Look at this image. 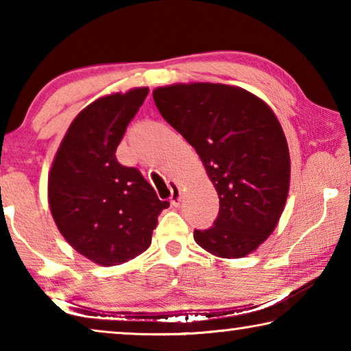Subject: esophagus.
I'll use <instances>...</instances> for the list:
<instances>
[{
    "mask_svg": "<svg viewBox=\"0 0 351 351\" xmlns=\"http://www.w3.org/2000/svg\"><path fill=\"white\" fill-rule=\"evenodd\" d=\"M170 186H171V195H170L171 204H173V206H180L181 197H182V189H181V186H180V184H178L176 181H171Z\"/></svg>",
    "mask_w": 351,
    "mask_h": 351,
    "instance_id": "esophagus-1",
    "label": "esophagus"
}]
</instances>
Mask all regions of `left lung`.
<instances>
[{
	"label": "left lung",
	"mask_w": 351,
	"mask_h": 351,
	"mask_svg": "<svg viewBox=\"0 0 351 351\" xmlns=\"http://www.w3.org/2000/svg\"><path fill=\"white\" fill-rule=\"evenodd\" d=\"M153 99L218 192V217L195 230V241L221 258L251 254L276 229L288 198L289 150L278 119L252 93L223 83H175L156 88Z\"/></svg>",
	"instance_id": "1"
}]
</instances>
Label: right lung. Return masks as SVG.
Listing matches in <instances>:
<instances>
[{
  "instance_id": "1",
  "label": "right lung",
  "mask_w": 351,
  "mask_h": 351,
  "mask_svg": "<svg viewBox=\"0 0 351 351\" xmlns=\"http://www.w3.org/2000/svg\"><path fill=\"white\" fill-rule=\"evenodd\" d=\"M148 94L133 88L100 97L71 122L47 180V199L60 234L83 257L114 266L150 246L158 198L141 171L116 159V148Z\"/></svg>"
}]
</instances>
